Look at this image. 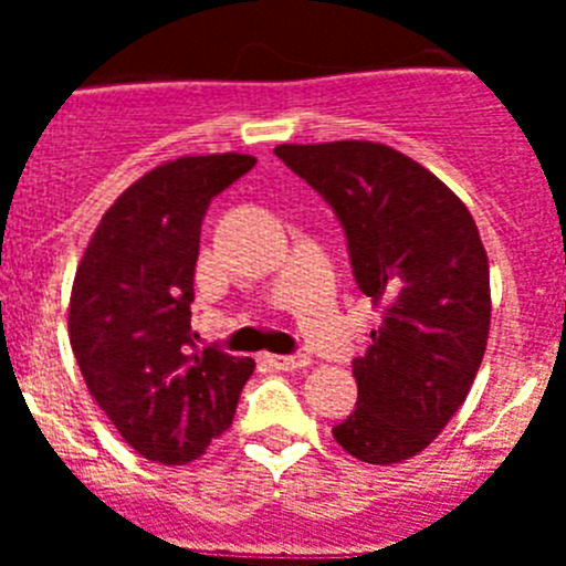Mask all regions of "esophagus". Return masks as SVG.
I'll list each match as a JSON object with an SVG mask.
<instances>
[{
    "label": "esophagus",
    "instance_id": "obj_1",
    "mask_svg": "<svg viewBox=\"0 0 566 566\" xmlns=\"http://www.w3.org/2000/svg\"><path fill=\"white\" fill-rule=\"evenodd\" d=\"M263 363L274 368V371H300V368H308L312 359L306 354H266Z\"/></svg>",
    "mask_w": 566,
    "mask_h": 566
}]
</instances>
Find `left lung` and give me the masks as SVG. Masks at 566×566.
Listing matches in <instances>:
<instances>
[{"instance_id":"1","label":"left lung","mask_w":566,"mask_h":566,"mask_svg":"<svg viewBox=\"0 0 566 566\" xmlns=\"http://www.w3.org/2000/svg\"><path fill=\"white\" fill-rule=\"evenodd\" d=\"M337 214L359 292L382 323L352 359L357 408L332 433L368 464L424 451L468 397L490 332V269L451 189L385 144H280Z\"/></svg>"}]
</instances>
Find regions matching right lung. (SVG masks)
<instances>
[{"instance_id":"right-lung-1","label":"right lung","mask_w":566,"mask_h":566,"mask_svg":"<svg viewBox=\"0 0 566 566\" xmlns=\"http://www.w3.org/2000/svg\"><path fill=\"white\" fill-rule=\"evenodd\" d=\"M252 155H187L124 189L104 212L70 294V345L90 397L133 451L187 464L232 424L252 357L192 332L195 263L212 198Z\"/></svg>"}]
</instances>
